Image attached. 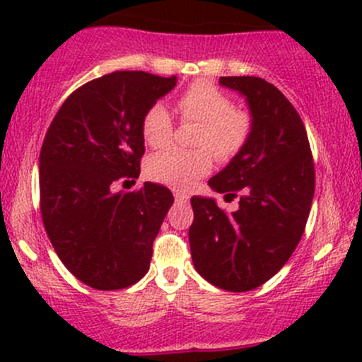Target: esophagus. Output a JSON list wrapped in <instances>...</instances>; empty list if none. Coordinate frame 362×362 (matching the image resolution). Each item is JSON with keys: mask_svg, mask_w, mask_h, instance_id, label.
I'll list each match as a JSON object with an SVG mask.
<instances>
[{"mask_svg": "<svg viewBox=\"0 0 362 362\" xmlns=\"http://www.w3.org/2000/svg\"><path fill=\"white\" fill-rule=\"evenodd\" d=\"M173 195H175L177 202H187V201H189V195H187L185 192H180V190H175Z\"/></svg>", "mask_w": 362, "mask_h": 362, "instance_id": "34e87169", "label": "esophagus"}]
</instances>
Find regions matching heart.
Listing matches in <instances>:
<instances>
[{
    "mask_svg": "<svg viewBox=\"0 0 362 362\" xmlns=\"http://www.w3.org/2000/svg\"><path fill=\"white\" fill-rule=\"evenodd\" d=\"M178 112L184 120L201 124L195 146L185 151L172 148L158 153L148 161V175L155 182L173 189H189L197 178L206 175L216 158L226 161L238 155L252 134L253 120L247 110L233 107L231 98L213 83L197 81L178 98ZM143 138L148 146L165 148L173 138V119L167 105L153 103L143 117Z\"/></svg>",
    "mask_w": 362,
    "mask_h": 362,
    "instance_id": "heart-1",
    "label": "heart"
}]
</instances>
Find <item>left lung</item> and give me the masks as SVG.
<instances>
[{
	"label": "left lung",
	"instance_id": "8db88e82",
	"mask_svg": "<svg viewBox=\"0 0 362 362\" xmlns=\"http://www.w3.org/2000/svg\"><path fill=\"white\" fill-rule=\"evenodd\" d=\"M219 85L245 97L253 120L245 148L209 178L216 192H238L240 207L228 214L213 197L194 195L189 243L195 271L207 282L243 293L276 276L300 243L315 167L305 124L276 86L257 76H221Z\"/></svg>",
	"mask_w": 362,
	"mask_h": 362
}]
</instances>
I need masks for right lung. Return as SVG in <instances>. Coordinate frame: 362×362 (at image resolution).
I'll return each mask as SVG.
<instances>
[{"instance_id": "obj_1", "label": "right lung", "mask_w": 362, "mask_h": 362, "mask_svg": "<svg viewBox=\"0 0 362 362\" xmlns=\"http://www.w3.org/2000/svg\"><path fill=\"white\" fill-rule=\"evenodd\" d=\"M177 76L114 71L73 91L40 149V213L54 250L76 279L124 289L148 272L153 242L173 204L153 182L115 192L139 177L143 117L172 91Z\"/></svg>"}]
</instances>
